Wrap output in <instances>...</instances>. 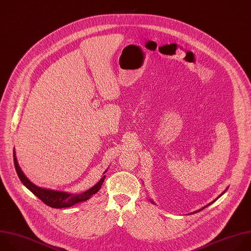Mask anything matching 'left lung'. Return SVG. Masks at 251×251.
Segmentation results:
<instances>
[{
    "label": "left lung",
    "mask_w": 251,
    "mask_h": 251,
    "mask_svg": "<svg viewBox=\"0 0 251 251\" xmlns=\"http://www.w3.org/2000/svg\"><path fill=\"white\" fill-rule=\"evenodd\" d=\"M226 190H227V188H226V190H225V191H224V192H223V193H222V194H220V195H219V196H218V197H217V198H216V199H215V200H214V201H212V202H211V203H209V204H208V205H206V206H205V207H202V208H201V209H199V210H197V211H195V212H193V213H191V214H195V213H198V212H200V211H202V210H204V209H205V208H206V207H208V206H210V205H211V204H212V203H214V202H215V201H216V200H218V199H219V198H220V197H221V196H222V195H223V194H224V193H225V192H226ZM151 203H152V204H154V202H153V201H152V200H151Z\"/></svg>",
    "instance_id": "left-lung-1"
}]
</instances>
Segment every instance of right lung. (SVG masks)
I'll list each match as a JSON object with an SVG mask.
<instances>
[{
  "label": "right lung",
  "mask_w": 251,
  "mask_h": 251,
  "mask_svg": "<svg viewBox=\"0 0 251 251\" xmlns=\"http://www.w3.org/2000/svg\"><path fill=\"white\" fill-rule=\"evenodd\" d=\"M14 162H15V168L17 171V174L23 182V184L30 190L36 197H38L43 203H45L47 206L56 208V209H61V208H69L71 206H74L75 204L80 203V202H85L89 200L93 195H95L100 188L101 185L105 179V176H103L100 180L94 185L92 188L89 190L79 193V194H75V193H69L65 191H58V190H52V189H47V188H42L34 183H32L24 174L22 171L21 166L19 165L16 151H14ZM106 171L104 172V174ZM103 174V175H104Z\"/></svg>",
  "instance_id": "right-lung-1"
}]
</instances>
